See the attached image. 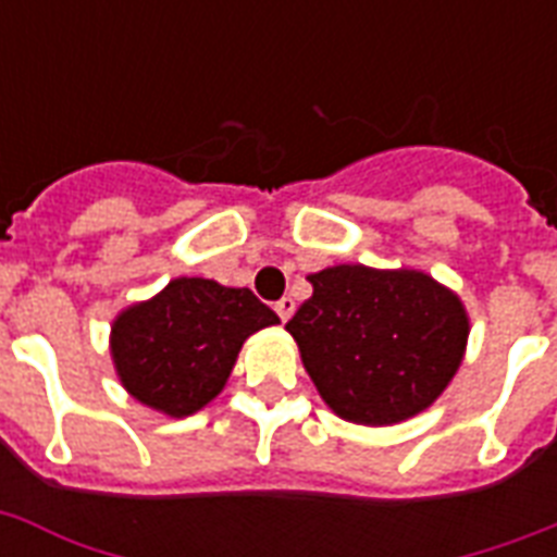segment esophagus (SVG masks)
Wrapping results in <instances>:
<instances>
[{
    "instance_id": "esophagus-1",
    "label": "esophagus",
    "mask_w": 557,
    "mask_h": 557,
    "mask_svg": "<svg viewBox=\"0 0 557 557\" xmlns=\"http://www.w3.org/2000/svg\"><path fill=\"white\" fill-rule=\"evenodd\" d=\"M274 309H277L280 321L286 323L288 318H292V314H295V300H292V297H280L277 306H274Z\"/></svg>"
}]
</instances>
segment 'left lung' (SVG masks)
Returning a JSON list of instances; mask_svg holds the SVG:
<instances>
[{
	"mask_svg": "<svg viewBox=\"0 0 557 557\" xmlns=\"http://www.w3.org/2000/svg\"><path fill=\"white\" fill-rule=\"evenodd\" d=\"M286 323L326 405L347 422L396 424L442 396L462 364L466 306L424 271L332 265Z\"/></svg>",
	"mask_w": 557,
	"mask_h": 557,
	"instance_id": "left-lung-1",
	"label": "left lung"
}]
</instances>
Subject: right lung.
I'll return each instance as SVG.
<instances>
[{
    "label": "right lung",
    "instance_id": "obj_1",
    "mask_svg": "<svg viewBox=\"0 0 557 557\" xmlns=\"http://www.w3.org/2000/svg\"><path fill=\"white\" fill-rule=\"evenodd\" d=\"M280 323L251 288L176 277L112 323V361L126 393L168 416H190L222 393L245 338Z\"/></svg>",
    "mask_w": 557,
    "mask_h": 557
}]
</instances>
